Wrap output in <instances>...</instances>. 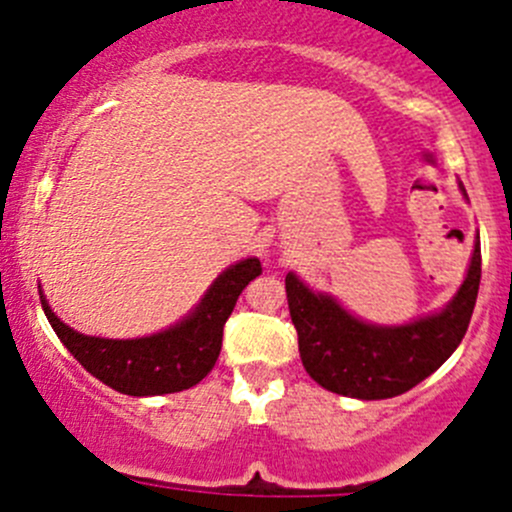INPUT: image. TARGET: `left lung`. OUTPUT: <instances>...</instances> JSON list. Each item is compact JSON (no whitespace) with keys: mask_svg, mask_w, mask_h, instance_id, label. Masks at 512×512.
I'll return each instance as SVG.
<instances>
[{"mask_svg":"<svg viewBox=\"0 0 512 512\" xmlns=\"http://www.w3.org/2000/svg\"><path fill=\"white\" fill-rule=\"evenodd\" d=\"M478 289L480 243L447 309L407 326L364 324L332 296L314 294L294 274L286 276L304 369L329 392L357 399L397 397L430 377L465 337Z\"/></svg>","mask_w":512,"mask_h":512,"instance_id":"8db88e82","label":"left lung"}]
</instances>
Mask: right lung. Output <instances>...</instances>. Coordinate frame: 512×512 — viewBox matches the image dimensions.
I'll use <instances>...</instances> for the list:
<instances>
[{
  "instance_id": "right-lung-1",
  "label": "right lung",
  "mask_w": 512,
  "mask_h": 512,
  "mask_svg": "<svg viewBox=\"0 0 512 512\" xmlns=\"http://www.w3.org/2000/svg\"><path fill=\"white\" fill-rule=\"evenodd\" d=\"M259 274V259L231 266L213 281L188 319L143 339L85 337L62 324L42 296L40 301L60 342L92 377L130 397H150L193 387L211 372L221 354L223 326L241 291Z\"/></svg>"
}]
</instances>
